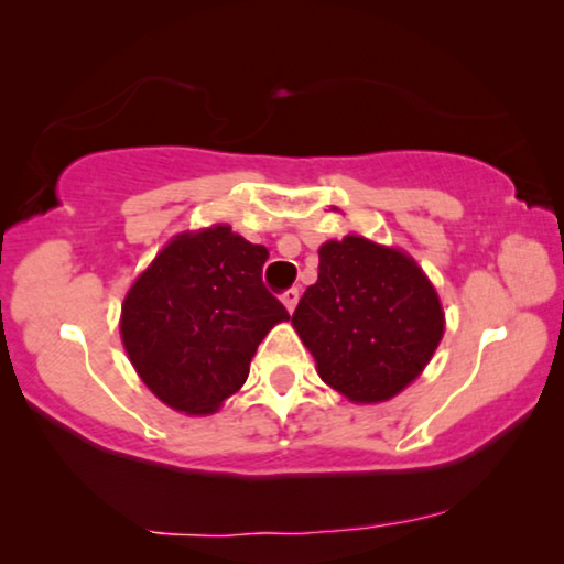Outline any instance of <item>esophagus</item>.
<instances>
[{
    "label": "esophagus",
    "mask_w": 564,
    "mask_h": 564,
    "mask_svg": "<svg viewBox=\"0 0 564 564\" xmlns=\"http://www.w3.org/2000/svg\"><path fill=\"white\" fill-rule=\"evenodd\" d=\"M281 301H283V306H285V312H293V308H296V304H299V291L296 289H289L281 296Z\"/></svg>",
    "instance_id": "obj_1"
}]
</instances>
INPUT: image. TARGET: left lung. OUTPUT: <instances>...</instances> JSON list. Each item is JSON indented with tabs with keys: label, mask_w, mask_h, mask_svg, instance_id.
<instances>
[{
	"label": "left lung",
	"mask_w": 564,
	"mask_h": 564,
	"mask_svg": "<svg viewBox=\"0 0 564 564\" xmlns=\"http://www.w3.org/2000/svg\"><path fill=\"white\" fill-rule=\"evenodd\" d=\"M329 388L383 403L422 376L444 337L440 293L406 250L345 235L319 248V279L291 316Z\"/></svg>",
	"instance_id": "obj_1"
}]
</instances>
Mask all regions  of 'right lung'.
<instances>
[{
    "label": "right lung",
    "instance_id": "right-lung-1",
    "mask_svg": "<svg viewBox=\"0 0 564 564\" xmlns=\"http://www.w3.org/2000/svg\"><path fill=\"white\" fill-rule=\"evenodd\" d=\"M268 250L229 225L184 229L124 293L120 335L150 393L178 414L209 416L248 380L250 360L289 319L263 285Z\"/></svg>",
    "mask_w": 564,
    "mask_h": 564
}]
</instances>
